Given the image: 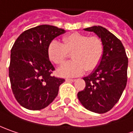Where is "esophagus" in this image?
Returning <instances> with one entry per match:
<instances>
[{
	"label": "esophagus",
	"mask_w": 133,
	"mask_h": 133,
	"mask_svg": "<svg viewBox=\"0 0 133 133\" xmlns=\"http://www.w3.org/2000/svg\"><path fill=\"white\" fill-rule=\"evenodd\" d=\"M65 81H66V82H74V81H75V79H65Z\"/></svg>",
	"instance_id": "1"
}]
</instances>
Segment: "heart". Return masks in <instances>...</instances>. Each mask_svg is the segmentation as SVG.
Returning <instances> with one entry per match:
<instances>
[{"label": "heart", "mask_w": 133, "mask_h": 133, "mask_svg": "<svg viewBox=\"0 0 133 133\" xmlns=\"http://www.w3.org/2000/svg\"><path fill=\"white\" fill-rule=\"evenodd\" d=\"M63 44L52 41L48 47L49 59L57 65H61L72 54L73 60L65 63L58 69V74L63 77H72L95 70L102 59L104 53L103 41L98 37H90L79 32H74L62 38Z\"/></svg>", "instance_id": "heart-1"}]
</instances>
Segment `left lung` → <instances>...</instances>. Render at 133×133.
<instances>
[{
    "instance_id": "1",
    "label": "left lung",
    "mask_w": 133,
    "mask_h": 133,
    "mask_svg": "<svg viewBox=\"0 0 133 133\" xmlns=\"http://www.w3.org/2000/svg\"><path fill=\"white\" fill-rule=\"evenodd\" d=\"M84 30L94 32L102 39L104 53L98 66L83 78L85 88L77 96L87 110L104 113L118 102L126 88L128 58L121 40L105 28L94 25Z\"/></svg>"
}]
</instances>
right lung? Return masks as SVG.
<instances>
[{"label":"right lung","instance_id":"add662e5","mask_svg":"<svg viewBox=\"0 0 133 133\" xmlns=\"http://www.w3.org/2000/svg\"><path fill=\"white\" fill-rule=\"evenodd\" d=\"M65 32L54 25H40L23 31L15 42L9 76L13 94L22 107L39 110L57 97L65 79L51 75L54 67L48 58V47Z\"/></svg>","mask_w":133,"mask_h":133}]
</instances>
